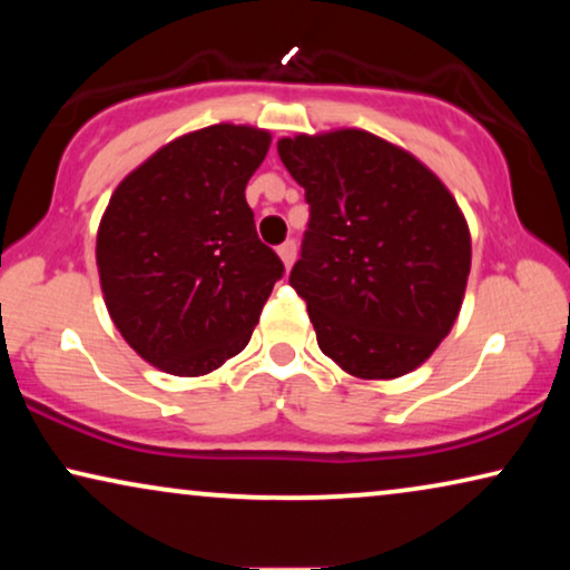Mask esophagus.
I'll return each mask as SVG.
<instances>
[{
  "instance_id": "1",
  "label": "esophagus",
  "mask_w": 570,
  "mask_h": 570,
  "mask_svg": "<svg viewBox=\"0 0 570 570\" xmlns=\"http://www.w3.org/2000/svg\"><path fill=\"white\" fill-rule=\"evenodd\" d=\"M277 254H279V259H283L285 269H291L295 262V240H285V244L277 248Z\"/></svg>"
}]
</instances>
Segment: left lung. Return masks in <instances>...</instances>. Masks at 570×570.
<instances>
[{"label": "left lung", "instance_id": "1", "mask_svg": "<svg viewBox=\"0 0 570 570\" xmlns=\"http://www.w3.org/2000/svg\"><path fill=\"white\" fill-rule=\"evenodd\" d=\"M277 153L311 205L291 285L322 353L365 381L415 371L454 326L470 277V225L454 194L365 129L283 137Z\"/></svg>", "mask_w": 570, "mask_h": 570}]
</instances>
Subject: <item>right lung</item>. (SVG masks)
<instances>
[{
	"mask_svg": "<svg viewBox=\"0 0 570 570\" xmlns=\"http://www.w3.org/2000/svg\"><path fill=\"white\" fill-rule=\"evenodd\" d=\"M269 145L252 124L189 131L108 199L96 238L100 291L116 330L155 368L205 376L252 340L285 272L246 205Z\"/></svg>",
	"mask_w": 570,
	"mask_h": 570,
	"instance_id": "obj_1",
	"label": "right lung"
}]
</instances>
